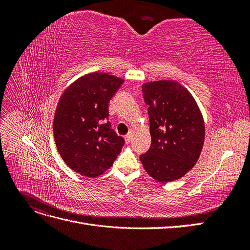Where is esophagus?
Segmentation results:
<instances>
[{"mask_svg":"<svg viewBox=\"0 0 250 250\" xmlns=\"http://www.w3.org/2000/svg\"><path fill=\"white\" fill-rule=\"evenodd\" d=\"M124 139H125V142H126L127 144H129V143L131 142V139H132V135H131V133L129 132L128 134H126Z\"/></svg>","mask_w":250,"mask_h":250,"instance_id":"34e87169","label":"esophagus"}]
</instances>
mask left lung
<instances>
[{"mask_svg": "<svg viewBox=\"0 0 250 250\" xmlns=\"http://www.w3.org/2000/svg\"><path fill=\"white\" fill-rule=\"evenodd\" d=\"M148 105L151 146L140 155L151 177L167 183L183 177L198 161L204 142V122L192 95L178 82L144 83Z\"/></svg>", "mask_w": 250, "mask_h": 250, "instance_id": "1", "label": "left lung"}]
</instances>
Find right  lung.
Listing matches in <instances>:
<instances>
[{
    "label": "right lung",
    "instance_id": "add662e5",
    "mask_svg": "<svg viewBox=\"0 0 250 250\" xmlns=\"http://www.w3.org/2000/svg\"><path fill=\"white\" fill-rule=\"evenodd\" d=\"M124 80L90 73L67 87L54 116V138L59 154L81 175L96 177L109 169L124 146L111 128L108 103Z\"/></svg>",
    "mask_w": 250,
    "mask_h": 250
}]
</instances>
